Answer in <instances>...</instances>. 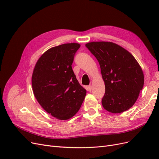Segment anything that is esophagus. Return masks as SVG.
<instances>
[{
    "label": "esophagus",
    "mask_w": 159,
    "mask_h": 159,
    "mask_svg": "<svg viewBox=\"0 0 159 159\" xmlns=\"http://www.w3.org/2000/svg\"><path fill=\"white\" fill-rule=\"evenodd\" d=\"M88 90L89 91H91V90H92V85H88Z\"/></svg>",
    "instance_id": "esophagus-1"
}]
</instances>
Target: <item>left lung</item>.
<instances>
[{
  "mask_svg": "<svg viewBox=\"0 0 159 159\" xmlns=\"http://www.w3.org/2000/svg\"><path fill=\"white\" fill-rule=\"evenodd\" d=\"M85 46L99 61L105 83L103 108L120 113L136 102L144 85L141 67L127 50L110 42H91Z\"/></svg>",
  "mask_w": 159,
  "mask_h": 159,
  "instance_id": "obj_1",
  "label": "left lung"
}]
</instances>
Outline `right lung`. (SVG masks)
<instances>
[{"instance_id": "1", "label": "right lung", "mask_w": 159, "mask_h": 159, "mask_svg": "<svg viewBox=\"0 0 159 159\" xmlns=\"http://www.w3.org/2000/svg\"><path fill=\"white\" fill-rule=\"evenodd\" d=\"M78 43L51 48L38 60L32 75L34 95L47 113L60 120L74 117L81 107L86 90L72 70Z\"/></svg>"}]
</instances>
